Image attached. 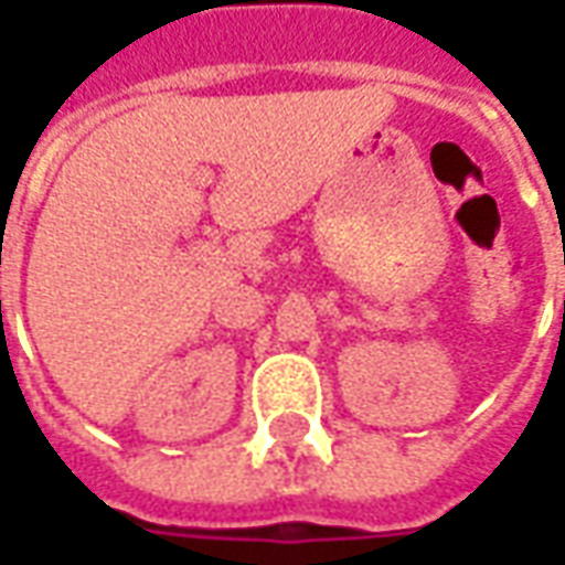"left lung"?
I'll return each instance as SVG.
<instances>
[{"label":"left lung","mask_w":565,"mask_h":565,"mask_svg":"<svg viewBox=\"0 0 565 565\" xmlns=\"http://www.w3.org/2000/svg\"><path fill=\"white\" fill-rule=\"evenodd\" d=\"M563 315H565V302H563Z\"/></svg>","instance_id":"left-lung-1"}]
</instances>
